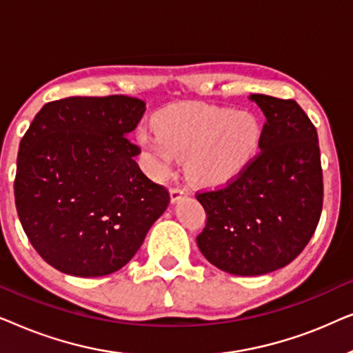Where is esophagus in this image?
Wrapping results in <instances>:
<instances>
[{
  "label": "esophagus",
  "instance_id": "esophagus-1",
  "mask_svg": "<svg viewBox=\"0 0 353 353\" xmlns=\"http://www.w3.org/2000/svg\"><path fill=\"white\" fill-rule=\"evenodd\" d=\"M186 194H188L186 188H180V186H173V188H170V199H172V202L180 201L181 197L186 196Z\"/></svg>",
  "mask_w": 353,
  "mask_h": 353
}]
</instances>
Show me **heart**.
Segmentation results:
<instances>
[{
    "instance_id": "1",
    "label": "heart",
    "mask_w": 353,
    "mask_h": 353,
    "mask_svg": "<svg viewBox=\"0 0 353 353\" xmlns=\"http://www.w3.org/2000/svg\"><path fill=\"white\" fill-rule=\"evenodd\" d=\"M156 128L139 132V141L167 173L188 157V175L202 185H221L239 175L260 144L259 119L245 110L205 103L168 105L156 117Z\"/></svg>"
}]
</instances>
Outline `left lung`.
I'll use <instances>...</instances> for the list:
<instances>
[{
	"mask_svg": "<svg viewBox=\"0 0 353 353\" xmlns=\"http://www.w3.org/2000/svg\"><path fill=\"white\" fill-rule=\"evenodd\" d=\"M267 122L260 152L225 186L197 191L205 226L201 252L216 268L257 276L286 267L305 249L323 209L315 125L294 99L250 94Z\"/></svg>",
	"mask_w": 353,
	"mask_h": 353,
	"instance_id": "8db88e82",
	"label": "left lung"
}]
</instances>
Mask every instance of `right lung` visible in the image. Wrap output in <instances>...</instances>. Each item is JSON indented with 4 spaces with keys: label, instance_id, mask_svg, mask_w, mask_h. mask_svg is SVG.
Segmentation results:
<instances>
[{
    "label": "right lung",
    "instance_id": "obj_1",
    "mask_svg": "<svg viewBox=\"0 0 353 353\" xmlns=\"http://www.w3.org/2000/svg\"><path fill=\"white\" fill-rule=\"evenodd\" d=\"M146 103L125 94L51 101L21 139L14 197L41 259L62 273L104 276L125 267L170 194L144 175L128 139Z\"/></svg>",
    "mask_w": 353,
    "mask_h": 353
}]
</instances>
